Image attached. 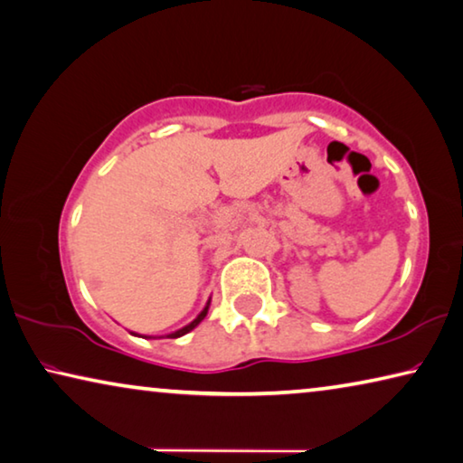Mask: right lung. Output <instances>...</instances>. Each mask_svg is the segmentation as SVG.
Wrapping results in <instances>:
<instances>
[{"mask_svg":"<svg viewBox=\"0 0 463 463\" xmlns=\"http://www.w3.org/2000/svg\"><path fill=\"white\" fill-rule=\"evenodd\" d=\"M207 312H209V306H207V307H204V309H203V312H201L199 316H196V317H194V320H193L191 324H188V326H184V328H180V330H176V332H174V335H170L168 338H178V336H182V335H186V332H191V330L194 328V326H199V322L203 320V317H204V316H207Z\"/></svg>","mask_w":463,"mask_h":463,"instance_id":"obj_1","label":"right lung"}]
</instances>
